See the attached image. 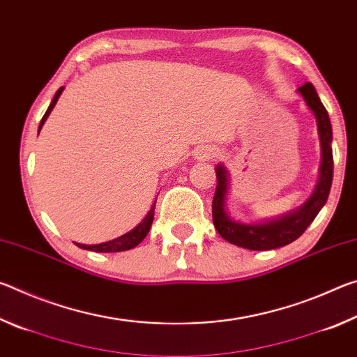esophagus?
<instances>
[{
  "label": "esophagus",
  "mask_w": 357,
  "mask_h": 357,
  "mask_svg": "<svg viewBox=\"0 0 357 357\" xmlns=\"http://www.w3.org/2000/svg\"><path fill=\"white\" fill-rule=\"evenodd\" d=\"M215 155H217V151L211 146H200L195 153V157L198 160H208V159H213Z\"/></svg>",
  "instance_id": "34e87169"
}]
</instances>
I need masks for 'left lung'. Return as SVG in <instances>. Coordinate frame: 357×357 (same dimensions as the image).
I'll return each mask as SVG.
<instances>
[{
    "mask_svg": "<svg viewBox=\"0 0 357 357\" xmlns=\"http://www.w3.org/2000/svg\"><path fill=\"white\" fill-rule=\"evenodd\" d=\"M304 98L307 107L317 118L319 142H321V167L319 178L312 197L301 208L291 211L273 220L259 223H243L233 220L225 209V198L228 189V176L223 165L215 167L217 187L213 200V222L220 236L238 247L249 250H271L283 247L298 239L307 227L315 220L319 211L328 202L332 174H334V157H332V126L329 114L319 100L312 83H305L298 89Z\"/></svg>",
    "mask_w": 357,
    "mask_h": 357,
    "instance_id": "obj_1",
    "label": "left lung"
}]
</instances>
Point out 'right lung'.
Returning <instances> with one entry per match:
<instances>
[{
    "instance_id": "obj_1",
    "label": "right lung",
    "mask_w": 357,
    "mask_h": 357,
    "mask_svg": "<svg viewBox=\"0 0 357 357\" xmlns=\"http://www.w3.org/2000/svg\"><path fill=\"white\" fill-rule=\"evenodd\" d=\"M63 89H64V88H59V89H58L56 94H55V98H53V100H52V104L48 105L47 112H45V114H44V118L40 119L39 132H40V129H42V126H44L45 119L48 118V114H50V112L53 110V107L56 105V102H58V99H59V96H61ZM154 206H155V203L153 204V206H151V209H149V213L146 214V217H144V219H143L140 223H138V225H137L134 229H130L129 233L123 234V236H119V238H116V239H112V241H107V243H102V244H96V245H83V244H77V245L80 247V249L93 250V252H102V253L124 252V250L134 249V247H137L138 244H140L142 241H143L144 238H146V234L149 233L151 225H153V220H154Z\"/></svg>"
}]
</instances>
